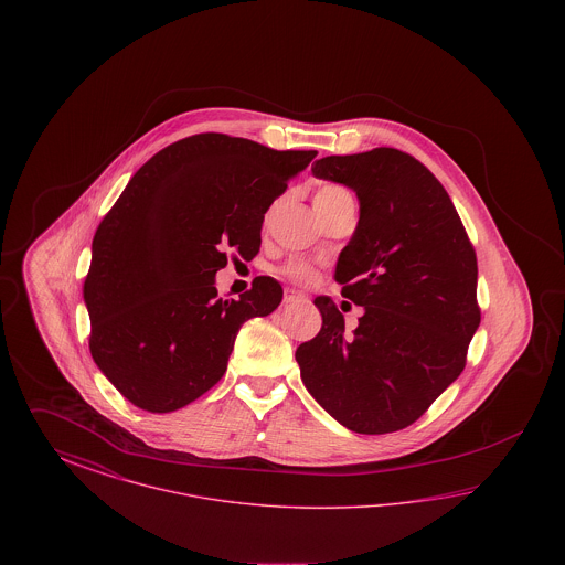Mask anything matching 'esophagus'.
<instances>
[{
    "label": "esophagus",
    "instance_id": "obj_1",
    "mask_svg": "<svg viewBox=\"0 0 565 565\" xmlns=\"http://www.w3.org/2000/svg\"><path fill=\"white\" fill-rule=\"evenodd\" d=\"M305 296L300 295L298 290H292V288H286V292H284V302L286 305H290V302H298V300H302Z\"/></svg>",
    "mask_w": 565,
    "mask_h": 565
}]
</instances>
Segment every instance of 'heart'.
Masks as SVG:
<instances>
[{"mask_svg": "<svg viewBox=\"0 0 565 565\" xmlns=\"http://www.w3.org/2000/svg\"><path fill=\"white\" fill-rule=\"evenodd\" d=\"M348 196H351L350 190H345L339 184H323L313 196V205H316V210H322V207H328V205H332L341 199H348ZM284 273L298 284H309V281L316 279V270L311 269L309 265H305V263H288L284 267Z\"/></svg>", "mask_w": 565, "mask_h": 565, "instance_id": "1", "label": "heart"}]
</instances>
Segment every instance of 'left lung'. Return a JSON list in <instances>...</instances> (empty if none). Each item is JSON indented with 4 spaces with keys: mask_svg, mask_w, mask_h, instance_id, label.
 <instances>
[{
    "mask_svg": "<svg viewBox=\"0 0 565 565\" xmlns=\"http://www.w3.org/2000/svg\"><path fill=\"white\" fill-rule=\"evenodd\" d=\"M311 171L358 194L334 279L364 311L348 334L332 298L313 300L322 330L296 350L302 383L348 430H403L466 366L481 323L475 247L447 190L406 152L323 157Z\"/></svg>",
    "mask_w": 565,
    "mask_h": 565,
    "instance_id": "left-lung-1",
    "label": "left lung"
}]
</instances>
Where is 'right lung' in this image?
<instances>
[{"instance_id": "1", "label": "right lung", "mask_w": 565, "mask_h": 565, "mask_svg": "<svg viewBox=\"0 0 565 565\" xmlns=\"http://www.w3.org/2000/svg\"><path fill=\"white\" fill-rule=\"evenodd\" d=\"M316 154L199 134L135 173L95 233L82 290L90 355L129 403L171 413L196 401L226 373L243 323L279 307L273 277L222 300L215 273L228 254H258L270 203Z\"/></svg>"}]
</instances>
